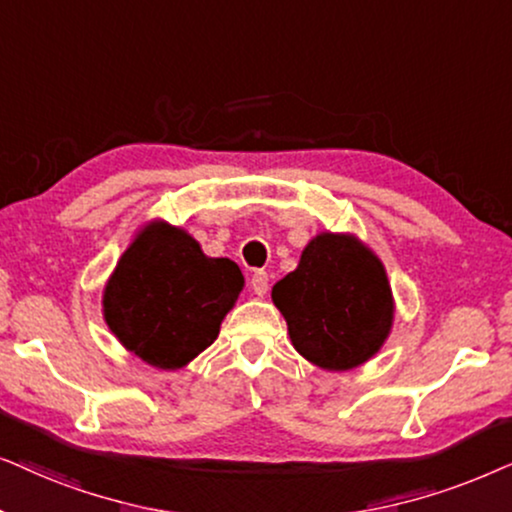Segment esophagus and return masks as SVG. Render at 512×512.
Here are the masks:
<instances>
[{
	"label": "esophagus",
	"mask_w": 512,
	"mask_h": 512,
	"mask_svg": "<svg viewBox=\"0 0 512 512\" xmlns=\"http://www.w3.org/2000/svg\"><path fill=\"white\" fill-rule=\"evenodd\" d=\"M250 288H252V292H255V295L262 297L269 288V274H267V271H255V274L250 276Z\"/></svg>",
	"instance_id": "esophagus-1"
}]
</instances>
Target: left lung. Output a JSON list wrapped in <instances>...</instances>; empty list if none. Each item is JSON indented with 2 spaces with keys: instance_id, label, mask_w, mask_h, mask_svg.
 <instances>
[{
  "instance_id": "left-lung-1",
  "label": "left lung",
  "mask_w": 512,
  "mask_h": 512,
  "mask_svg": "<svg viewBox=\"0 0 512 512\" xmlns=\"http://www.w3.org/2000/svg\"><path fill=\"white\" fill-rule=\"evenodd\" d=\"M271 297L288 320L295 349L325 370L365 363L391 330L393 297L384 267L351 236L313 238Z\"/></svg>"
}]
</instances>
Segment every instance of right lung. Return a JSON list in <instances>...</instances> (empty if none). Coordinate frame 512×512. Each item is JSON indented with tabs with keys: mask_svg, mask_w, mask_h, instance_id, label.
I'll return each mask as SVG.
<instances>
[{
	"mask_svg": "<svg viewBox=\"0 0 512 512\" xmlns=\"http://www.w3.org/2000/svg\"><path fill=\"white\" fill-rule=\"evenodd\" d=\"M245 278L206 257L182 229L154 222L135 238L105 288V320L145 363L175 370L215 342Z\"/></svg>",
	"mask_w": 512,
	"mask_h": 512,
	"instance_id": "obj_1",
	"label": "right lung"
}]
</instances>
